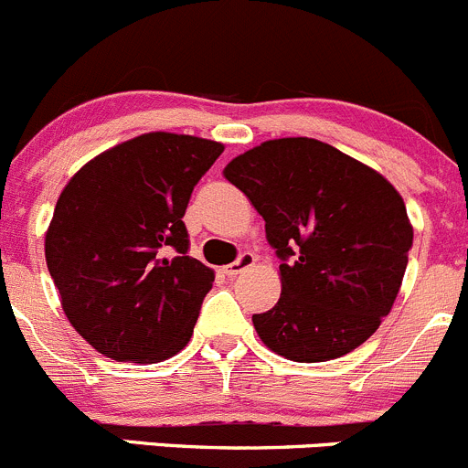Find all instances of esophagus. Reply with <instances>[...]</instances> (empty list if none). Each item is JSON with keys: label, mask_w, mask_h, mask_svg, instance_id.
I'll return each instance as SVG.
<instances>
[{"label": "esophagus", "mask_w": 468, "mask_h": 468, "mask_svg": "<svg viewBox=\"0 0 468 468\" xmlns=\"http://www.w3.org/2000/svg\"><path fill=\"white\" fill-rule=\"evenodd\" d=\"M255 261H257V257L252 255V252H243V255L239 257L234 264L225 266V269H222V273H225L227 278H237L239 273H243V271H248L250 266H255Z\"/></svg>", "instance_id": "obj_1"}]
</instances>
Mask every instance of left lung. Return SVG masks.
Here are the masks:
<instances>
[{"mask_svg": "<svg viewBox=\"0 0 468 468\" xmlns=\"http://www.w3.org/2000/svg\"><path fill=\"white\" fill-rule=\"evenodd\" d=\"M266 222L280 264L278 303L252 314L260 340L296 363L363 345L390 313L413 243L395 186L326 142L280 137L222 170Z\"/></svg>", "mask_w": 468, "mask_h": 468, "instance_id": "8db88e82", "label": "left lung"}]
</instances>
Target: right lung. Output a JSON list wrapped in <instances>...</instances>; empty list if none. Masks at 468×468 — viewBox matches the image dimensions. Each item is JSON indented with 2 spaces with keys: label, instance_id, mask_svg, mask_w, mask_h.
<instances>
[{
  "label": "right lung",
  "instance_id": "1",
  "mask_svg": "<svg viewBox=\"0 0 468 468\" xmlns=\"http://www.w3.org/2000/svg\"><path fill=\"white\" fill-rule=\"evenodd\" d=\"M225 144L144 133L82 165L57 199L46 261L70 326L112 360L160 363L193 335L216 273L188 257L190 193Z\"/></svg>",
  "mask_w": 468,
  "mask_h": 468
}]
</instances>
